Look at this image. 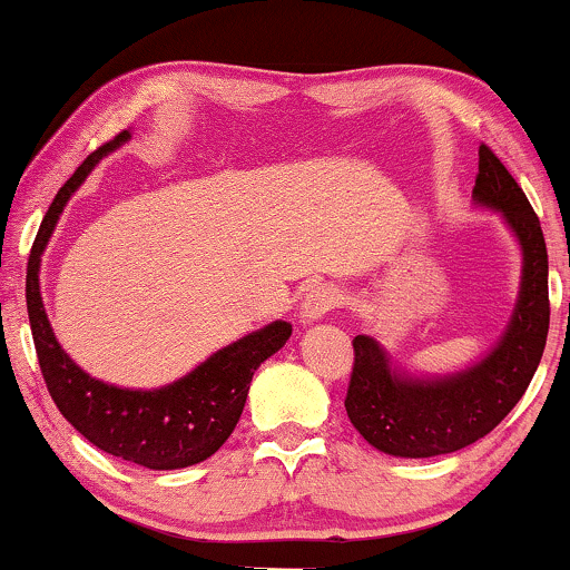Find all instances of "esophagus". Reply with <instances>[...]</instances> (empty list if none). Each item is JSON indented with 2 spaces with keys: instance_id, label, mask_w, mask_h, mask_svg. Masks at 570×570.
<instances>
[{
  "instance_id": "1",
  "label": "esophagus",
  "mask_w": 570,
  "mask_h": 570,
  "mask_svg": "<svg viewBox=\"0 0 570 570\" xmlns=\"http://www.w3.org/2000/svg\"><path fill=\"white\" fill-rule=\"evenodd\" d=\"M342 303V293L334 285L318 283L311 285L306 298L301 303V322L303 324H314L318 318H324L334 306Z\"/></svg>"
}]
</instances>
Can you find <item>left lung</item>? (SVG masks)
<instances>
[{
	"label": "left lung",
	"instance_id": "1",
	"mask_svg": "<svg viewBox=\"0 0 570 570\" xmlns=\"http://www.w3.org/2000/svg\"><path fill=\"white\" fill-rule=\"evenodd\" d=\"M474 207L503 217L521 252L519 295L505 332L462 371L412 373L371 334H357L345 410L355 431L389 456L451 454L488 435L524 396L550 326L548 246L532 205L493 150L480 147Z\"/></svg>",
	"mask_w": 570,
	"mask_h": 570
}]
</instances>
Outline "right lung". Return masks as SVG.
Returning a JSON list of instances; mask_svg holds the SVG:
<instances>
[{"label": "right lung", "mask_w": 570, "mask_h": 570, "mask_svg": "<svg viewBox=\"0 0 570 570\" xmlns=\"http://www.w3.org/2000/svg\"><path fill=\"white\" fill-rule=\"evenodd\" d=\"M131 139L121 131L111 142L88 155L75 176L51 202L28 256L26 301L38 363L51 400L67 423L92 446L147 470H184L205 462L228 441L244 412L248 386L259 365L291 337L293 326L277 318L248 332L191 368L186 376L158 389H129L106 384L85 373L51 330L41 298V256L49 246L67 202L80 189L90 170Z\"/></svg>", "instance_id": "obj_1"}]
</instances>
